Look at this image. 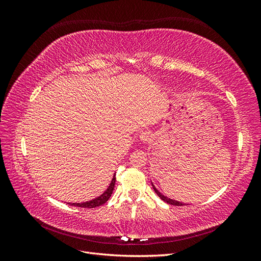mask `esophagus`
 Returning a JSON list of instances; mask_svg holds the SVG:
<instances>
[{
	"label": "esophagus",
	"instance_id": "esophagus-1",
	"mask_svg": "<svg viewBox=\"0 0 261 261\" xmlns=\"http://www.w3.org/2000/svg\"><path fill=\"white\" fill-rule=\"evenodd\" d=\"M150 138H151V134H150V132H144L139 135V139L143 141V143H147V141L150 140Z\"/></svg>",
	"mask_w": 261,
	"mask_h": 261
}]
</instances>
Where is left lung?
Returning a JSON list of instances; mask_svg holds the SVG:
<instances>
[{"label": "left lung", "instance_id": "8db88e82", "mask_svg": "<svg viewBox=\"0 0 261 261\" xmlns=\"http://www.w3.org/2000/svg\"><path fill=\"white\" fill-rule=\"evenodd\" d=\"M151 184H152V187H153V189H154V192L156 193V195L159 196L160 198H161L163 201L168 202V203H170V204H173V206H184V204H188V203H184V202H180V201H178V200H174V199H171V198H169V197L164 196L161 192L158 191L156 187L153 185L152 181H151Z\"/></svg>", "mask_w": 261, "mask_h": 261}]
</instances>
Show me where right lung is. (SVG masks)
Masks as SVG:
<instances>
[{
    "mask_svg": "<svg viewBox=\"0 0 261 261\" xmlns=\"http://www.w3.org/2000/svg\"><path fill=\"white\" fill-rule=\"evenodd\" d=\"M114 185H115V173L113 175V178L110 183L109 187L106 189L105 193H102L100 196H98L97 198L85 201V202H69L68 204L70 206H75V207H82V208H96L101 206V204L106 203V201H108V199L110 198V196L112 195L113 189H114Z\"/></svg>",
    "mask_w": 261,
    "mask_h": 261,
    "instance_id": "add662e5",
    "label": "right lung"
}]
</instances>
